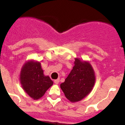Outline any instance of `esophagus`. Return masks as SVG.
<instances>
[{"mask_svg":"<svg viewBox=\"0 0 125 125\" xmlns=\"http://www.w3.org/2000/svg\"><path fill=\"white\" fill-rule=\"evenodd\" d=\"M54 83L56 84H58L59 83V79H56V80H54Z\"/></svg>","mask_w":125,"mask_h":125,"instance_id":"34e87169","label":"esophagus"}]
</instances>
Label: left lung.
Instances as JSON below:
<instances>
[{
  "instance_id": "1",
  "label": "left lung",
  "mask_w": 125,
  "mask_h": 125,
  "mask_svg": "<svg viewBox=\"0 0 125 125\" xmlns=\"http://www.w3.org/2000/svg\"><path fill=\"white\" fill-rule=\"evenodd\" d=\"M74 66L60 87L71 102H78L88 95L95 83V74L89 62L75 58Z\"/></svg>"
}]
</instances>
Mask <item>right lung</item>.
I'll use <instances>...</instances> for the list:
<instances>
[{
    "instance_id": "1",
    "label": "right lung",
    "mask_w": 125,
    "mask_h": 125,
    "mask_svg": "<svg viewBox=\"0 0 125 125\" xmlns=\"http://www.w3.org/2000/svg\"><path fill=\"white\" fill-rule=\"evenodd\" d=\"M20 81L25 92L34 100H38L53 84L48 76L43 73L41 63L29 61L24 64L20 74Z\"/></svg>"
}]
</instances>
